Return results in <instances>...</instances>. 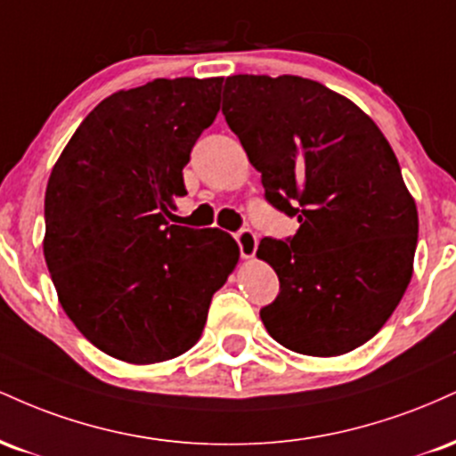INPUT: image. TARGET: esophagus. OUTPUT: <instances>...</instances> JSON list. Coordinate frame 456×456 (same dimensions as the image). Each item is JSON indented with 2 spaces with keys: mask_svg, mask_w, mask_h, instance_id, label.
<instances>
[{
  "mask_svg": "<svg viewBox=\"0 0 456 456\" xmlns=\"http://www.w3.org/2000/svg\"><path fill=\"white\" fill-rule=\"evenodd\" d=\"M235 242H238L240 255L244 259L255 257V253H257V235L250 232V229H242L240 233H235Z\"/></svg>",
  "mask_w": 456,
  "mask_h": 456,
  "instance_id": "obj_1",
  "label": "esophagus"
}]
</instances>
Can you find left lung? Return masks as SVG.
Instances as JSON below:
<instances>
[{
    "label": "left lung",
    "instance_id": "obj_1",
    "mask_svg": "<svg viewBox=\"0 0 456 456\" xmlns=\"http://www.w3.org/2000/svg\"><path fill=\"white\" fill-rule=\"evenodd\" d=\"M223 113L265 199L300 223L289 242H259L281 281L259 313L265 330L317 358L360 347L399 306L418 242L416 201L388 139L349 98L294 75L229 77Z\"/></svg>",
    "mask_w": 456,
    "mask_h": 456
}]
</instances>
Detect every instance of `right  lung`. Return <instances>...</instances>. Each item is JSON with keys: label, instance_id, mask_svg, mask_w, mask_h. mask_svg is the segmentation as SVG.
<instances>
[{"label": "right lung", "instance_id": "right-lung-1", "mask_svg": "<svg viewBox=\"0 0 456 456\" xmlns=\"http://www.w3.org/2000/svg\"><path fill=\"white\" fill-rule=\"evenodd\" d=\"M221 86V77H180L111 94L51 171L43 250L60 305L87 341L124 362L188 352L238 265L229 233L167 221Z\"/></svg>", "mask_w": 456, "mask_h": 456}]
</instances>
